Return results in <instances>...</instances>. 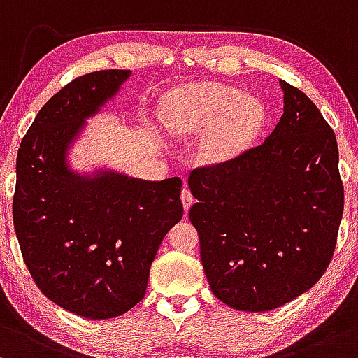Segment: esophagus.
Instances as JSON below:
<instances>
[{"label": "esophagus", "instance_id": "obj_1", "mask_svg": "<svg viewBox=\"0 0 358 358\" xmlns=\"http://www.w3.org/2000/svg\"><path fill=\"white\" fill-rule=\"evenodd\" d=\"M180 201H182V206H184V211H189V208L192 206V203H194V196L191 194V191L187 189V187H184L182 192H180Z\"/></svg>", "mask_w": 358, "mask_h": 358}]
</instances>
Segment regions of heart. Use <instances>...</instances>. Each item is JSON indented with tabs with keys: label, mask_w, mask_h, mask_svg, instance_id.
Here are the masks:
<instances>
[{
	"label": "heart",
	"mask_w": 358,
	"mask_h": 358,
	"mask_svg": "<svg viewBox=\"0 0 358 358\" xmlns=\"http://www.w3.org/2000/svg\"><path fill=\"white\" fill-rule=\"evenodd\" d=\"M164 125L174 135L206 131L199 143L201 159L228 162L252 147L266 123L260 99L224 84H196L172 92L164 108Z\"/></svg>",
	"instance_id": "b5f03b06"
}]
</instances>
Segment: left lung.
<instances>
[{"mask_svg": "<svg viewBox=\"0 0 358 358\" xmlns=\"http://www.w3.org/2000/svg\"><path fill=\"white\" fill-rule=\"evenodd\" d=\"M280 87L284 113L266 142L187 179L204 274L240 311H271L315 286L343 215L335 131L303 91Z\"/></svg>", "mask_w": 358, "mask_h": 358, "instance_id": "8db88e82", "label": "left lung"}]
</instances>
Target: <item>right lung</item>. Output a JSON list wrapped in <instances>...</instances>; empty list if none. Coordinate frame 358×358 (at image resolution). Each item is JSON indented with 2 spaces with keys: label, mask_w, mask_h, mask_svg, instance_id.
I'll use <instances>...</instances> for the list:
<instances>
[{
  "label": "right lung",
  "mask_w": 358,
  "mask_h": 358,
  "mask_svg": "<svg viewBox=\"0 0 358 358\" xmlns=\"http://www.w3.org/2000/svg\"><path fill=\"white\" fill-rule=\"evenodd\" d=\"M130 71L76 78L42 106L18 148L13 223L28 272L52 303L87 320L142 301L162 238L182 218L179 178H84L66 152Z\"/></svg>",
  "instance_id": "1"
}]
</instances>
